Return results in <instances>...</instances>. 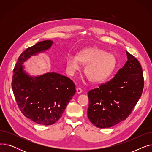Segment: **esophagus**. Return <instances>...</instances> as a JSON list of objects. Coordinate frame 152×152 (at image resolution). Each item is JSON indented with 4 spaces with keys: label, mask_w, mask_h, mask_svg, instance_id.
Masks as SVG:
<instances>
[{
    "label": "esophagus",
    "mask_w": 152,
    "mask_h": 152,
    "mask_svg": "<svg viewBox=\"0 0 152 152\" xmlns=\"http://www.w3.org/2000/svg\"><path fill=\"white\" fill-rule=\"evenodd\" d=\"M82 92H83V90H82L81 88H79V87H78V88H77V89H76V92H77V94H81V93H82Z\"/></svg>",
    "instance_id": "1"
}]
</instances>
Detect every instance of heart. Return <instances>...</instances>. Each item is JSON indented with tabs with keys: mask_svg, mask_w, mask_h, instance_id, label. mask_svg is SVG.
Masks as SVG:
<instances>
[{
	"mask_svg": "<svg viewBox=\"0 0 152 152\" xmlns=\"http://www.w3.org/2000/svg\"><path fill=\"white\" fill-rule=\"evenodd\" d=\"M81 62L86 65L84 73L92 83L104 81L114 71L116 66L115 55L98 47L87 48L79 52L77 56L69 55L66 58L67 72L73 75L81 68Z\"/></svg>",
	"mask_w": 152,
	"mask_h": 152,
	"instance_id": "heart-1",
	"label": "heart"
}]
</instances>
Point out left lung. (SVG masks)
<instances>
[{"label":"left lung","mask_w":152,"mask_h":152,"mask_svg":"<svg viewBox=\"0 0 152 152\" xmlns=\"http://www.w3.org/2000/svg\"><path fill=\"white\" fill-rule=\"evenodd\" d=\"M127 61L115 77L87 95V116L99 128H108L128 117L141 97L143 76L140 64L126 51Z\"/></svg>","instance_id":"obj_1"}]
</instances>
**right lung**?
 <instances>
[{"label": "right lung", "mask_w": 152, "mask_h": 152, "mask_svg": "<svg viewBox=\"0 0 152 152\" xmlns=\"http://www.w3.org/2000/svg\"><path fill=\"white\" fill-rule=\"evenodd\" d=\"M53 43L47 40L26 49L16 63L12 77V90L18 108L26 118L42 125L57 122L76 93L75 84L66 76L54 72L31 76L24 70V62L49 49Z\"/></svg>", "instance_id": "obj_1"}]
</instances>
